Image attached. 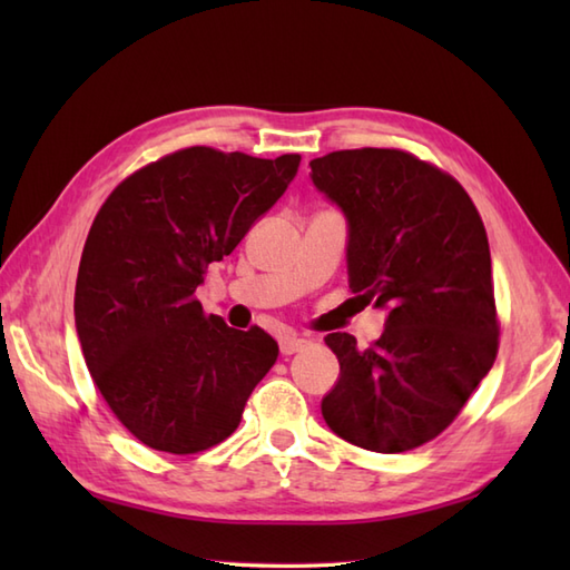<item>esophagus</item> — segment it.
I'll return each instance as SVG.
<instances>
[{"label":"esophagus","mask_w":570,"mask_h":570,"mask_svg":"<svg viewBox=\"0 0 570 570\" xmlns=\"http://www.w3.org/2000/svg\"><path fill=\"white\" fill-rule=\"evenodd\" d=\"M308 345L306 337H298V335H282L278 337V350H282V355H294L298 350H304Z\"/></svg>","instance_id":"obj_1"}]
</instances>
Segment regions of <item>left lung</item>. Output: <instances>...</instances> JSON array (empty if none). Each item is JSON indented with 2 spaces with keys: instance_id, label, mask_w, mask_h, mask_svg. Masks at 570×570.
Here are the masks:
<instances>
[{
  "instance_id": "1",
  "label": "left lung",
  "mask_w": 570,
  "mask_h": 570,
  "mask_svg": "<svg viewBox=\"0 0 570 570\" xmlns=\"http://www.w3.org/2000/svg\"><path fill=\"white\" fill-rule=\"evenodd\" d=\"M308 166L345 215L350 288L386 311L367 350L325 335L341 377L321 414L365 451H411L458 416L498 355L485 225L455 178L406 151H333Z\"/></svg>"
}]
</instances>
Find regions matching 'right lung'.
<instances>
[{
  "label": "right lung",
  "instance_id": "obj_1",
  "mask_svg": "<svg viewBox=\"0 0 570 570\" xmlns=\"http://www.w3.org/2000/svg\"><path fill=\"white\" fill-rule=\"evenodd\" d=\"M301 156L190 147L122 180L85 242L76 331L95 384L131 435L188 455L239 426L278 345L205 316L196 288L284 196Z\"/></svg>",
  "mask_w": 570,
  "mask_h": 570
}]
</instances>
